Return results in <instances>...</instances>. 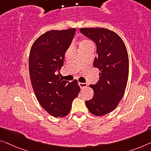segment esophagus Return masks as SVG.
Here are the masks:
<instances>
[{"label":"esophagus","instance_id":"obj_1","mask_svg":"<svg viewBox=\"0 0 151 151\" xmlns=\"http://www.w3.org/2000/svg\"><path fill=\"white\" fill-rule=\"evenodd\" d=\"M78 85H79V86L81 89L85 88V87H86L87 85V83H78Z\"/></svg>","mask_w":151,"mask_h":151}]
</instances>
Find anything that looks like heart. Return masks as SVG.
Returning a JSON list of instances; mask_svg holds the SVG:
<instances>
[{
	"instance_id": "b5f03b06",
	"label": "heart",
	"mask_w": 151,
	"mask_h": 151,
	"mask_svg": "<svg viewBox=\"0 0 151 151\" xmlns=\"http://www.w3.org/2000/svg\"><path fill=\"white\" fill-rule=\"evenodd\" d=\"M93 47V45L92 42L89 40H83V41L81 42L79 48H84V47Z\"/></svg>"
}]
</instances>
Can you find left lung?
<instances>
[{"instance_id":"8db88e82","label":"left lung","mask_w":151,"mask_h":151,"mask_svg":"<svg viewBox=\"0 0 151 151\" xmlns=\"http://www.w3.org/2000/svg\"><path fill=\"white\" fill-rule=\"evenodd\" d=\"M80 32L95 42L93 65L100 71L98 81L90 85L93 98L85 104L91 114L102 116L115 109L124 95L129 73L127 49L121 37L108 29L81 28Z\"/></svg>"}]
</instances>
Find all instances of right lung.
<instances>
[{
  "instance_id": "obj_1",
  "label": "right lung",
  "mask_w": 151,
  "mask_h": 151,
  "mask_svg": "<svg viewBox=\"0 0 151 151\" xmlns=\"http://www.w3.org/2000/svg\"><path fill=\"white\" fill-rule=\"evenodd\" d=\"M76 28L50 30L34 42L29 57V72L35 96L40 106L55 117L68 114L80 87L58 73L64 64L65 53L75 37Z\"/></svg>"
}]
</instances>
